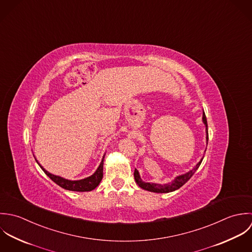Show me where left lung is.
I'll return each mask as SVG.
<instances>
[{
  "instance_id": "1",
  "label": "left lung",
  "mask_w": 252,
  "mask_h": 252,
  "mask_svg": "<svg viewBox=\"0 0 252 252\" xmlns=\"http://www.w3.org/2000/svg\"><path fill=\"white\" fill-rule=\"evenodd\" d=\"M202 121H203V124L205 125V127H206V141H208V130H207V121H206V117H205V114H204V111L202 113ZM202 158L199 161V163H197V165L192 169L190 170L189 172H187L186 174H183V175H180V176H177L174 181L172 183H168V184H163V185H160V184H156V183H148V182H144L141 180L140 178V175H139V172L138 170L135 168L134 170V179L137 183V185L146 190V191H150V192H154V193H169V192H172V191H175L177 189H179L180 187H182L193 175L194 173L197 171V169L199 168V166L201 165V161H202Z\"/></svg>"
}]
</instances>
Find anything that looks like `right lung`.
<instances>
[{"instance_id": "obj_1", "label": "right lung", "mask_w": 252, "mask_h": 252, "mask_svg": "<svg viewBox=\"0 0 252 252\" xmlns=\"http://www.w3.org/2000/svg\"><path fill=\"white\" fill-rule=\"evenodd\" d=\"M103 160H104V157H103V158L101 160L98 168L96 169V171L92 176L87 177V178L82 179V180H76V181L67 180V179H64L62 177L53 175V174H51L50 172H48L42 165H40V166L44 170V172L51 178L54 183H56L58 186L64 188L66 190H69V191L89 192V191H92V190L95 189L99 185V183H100V181L102 180V178H103Z\"/></svg>"}]
</instances>
